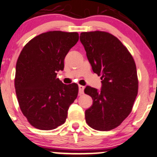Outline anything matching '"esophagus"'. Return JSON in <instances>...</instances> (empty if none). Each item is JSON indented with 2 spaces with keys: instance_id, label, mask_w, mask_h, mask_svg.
Wrapping results in <instances>:
<instances>
[{
  "instance_id": "1",
  "label": "esophagus",
  "mask_w": 157,
  "mask_h": 157,
  "mask_svg": "<svg viewBox=\"0 0 157 157\" xmlns=\"http://www.w3.org/2000/svg\"><path fill=\"white\" fill-rule=\"evenodd\" d=\"M84 88L85 87L82 86V85H79V93H80V95L83 94V93H84Z\"/></svg>"
}]
</instances>
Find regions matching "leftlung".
Listing matches in <instances>:
<instances>
[{"instance_id": "obj_1", "label": "left lung", "mask_w": 157, "mask_h": 157, "mask_svg": "<svg viewBox=\"0 0 157 157\" xmlns=\"http://www.w3.org/2000/svg\"><path fill=\"white\" fill-rule=\"evenodd\" d=\"M80 39L93 72L102 80L101 90L85 88L93 99V105L85 111V121L96 130H111L132 111L138 90L136 63L128 48L110 33L85 32Z\"/></svg>"}]
</instances>
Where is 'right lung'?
I'll list each match as a JSON object with an SVG mask.
<instances>
[{"instance_id": "1", "label": "right lung", "mask_w": 157, "mask_h": 157, "mask_svg": "<svg viewBox=\"0 0 157 157\" xmlns=\"http://www.w3.org/2000/svg\"><path fill=\"white\" fill-rule=\"evenodd\" d=\"M79 40L77 33L49 31L25 45L16 65L14 85L20 109L32 126L51 130L64 124L78 85L56 78L67 53Z\"/></svg>"}]
</instances>
